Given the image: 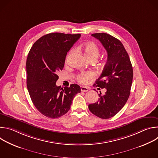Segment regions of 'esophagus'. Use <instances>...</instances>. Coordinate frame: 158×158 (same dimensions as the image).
Wrapping results in <instances>:
<instances>
[{"label": "esophagus", "instance_id": "esophagus-1", "mask_svg": "<svg viewBox=\"0 0 158 158\" xmlns=\"http://www.w3.org/2000/svg\"><path fill=\"white\" fill-rule=\"evenodd\" d=\"M81 91H82V92H87V91H89V89L87 87L81 86Z\"/></svg>", "mask_w": 158, "mask_h": 158}]
</instances>
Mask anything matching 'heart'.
<instances>
[{"mask_svg": "<svg viewBox=\"0 0 158 158\" xmlns=\"http://www.w3.org/2000/svg\"><path fill=\"white\" fill-rule=\"evenodd\" d=\"M80 51L84 52L85 56L89 59H96L99 54V49L97 45L94 42H87L83 44L78 47ZM96 74L93 71H85L78 74L76 76L77 80L82 83L85 84L88 80L92 79L95 77Z\"/></svg>", "mask_w": 158, "mask_h": 158, "instance_id": "heart-1", "label": "heart"}]
</instances>
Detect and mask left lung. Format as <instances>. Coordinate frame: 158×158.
<instances>
[{"mask_svg":"<svg viewBox=\"0 0 158 158\" xmlns=\"http://www.w3.org/2000/svg\"><path fill=\"white\" fill-rule=\"evenodd\" d=\"M98 39L107 53V60L100 77L94 84L106 88L104 96L99 94L97 102L88 106L93 114L101 118L114 116L126 103L131 91L133 77L132 64L121 42L106 33L91 35Z\"/></svg>","mask_w":158,"mask_h":158,"instance_id":"8db88e82","label":"left lung"}]
</instances>
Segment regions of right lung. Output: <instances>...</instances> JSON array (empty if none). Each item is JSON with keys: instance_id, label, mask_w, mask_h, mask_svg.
I'll use <instances>...</instances> for the list:
<instances>
[{"instance_id": "obj_1", "label": "right lung", "mask_w": 158, "mask_h": 158, "mask_svg": "<svg viewBox=\"0 0 158 158\" xmlns=\"http://www.w3.org/2000/svg\"><path fill=\"white\" fill-rule=\"evenodd\" d=\"M81 34L50 33L39 39L27 58V87L36 109L49 118H58L71 108L79 85H56L58 73L64 66L66 55Z\"/></svg>"}]
</instances>
